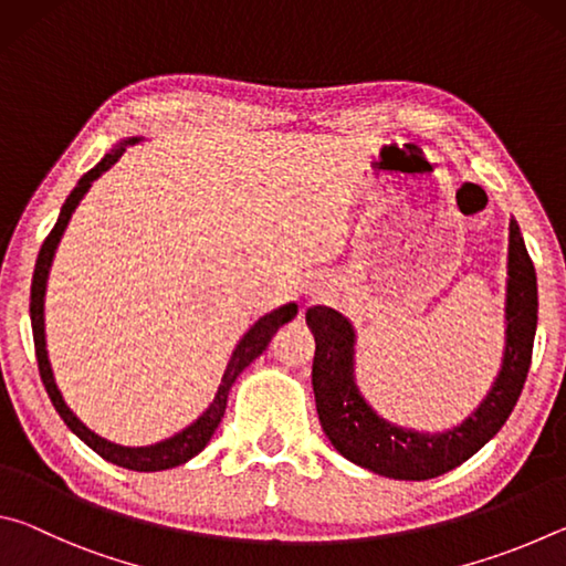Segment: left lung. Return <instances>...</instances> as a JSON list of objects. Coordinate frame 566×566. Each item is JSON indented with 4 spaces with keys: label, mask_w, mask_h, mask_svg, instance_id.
<instances>
[{
    "label": "left lung",
    "mask_w": 566,
    "mask_h": 566,
    "mask_svg": "<svg viewBox=\"0 0 566 566\" xmlns=\"http://www.w3.org/2000/svg\"><path fill=\"white\" fill-rule=\"evenodd\" d=\"M536 272L526 252L520 224L510 222L506 260L504 357L492 389L472 415L447 432H415L379 417L361 397L354 379L352 322L332 306H310L306 324L317 349L312 364V387L324 434L349 462L389 479H434L467 462L510 419L522 395L532 364L536 332Z\"/></svg>",
    "instance_id": "8db88e82"
}]
</instances>
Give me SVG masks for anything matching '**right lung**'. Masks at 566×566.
<instances>
[{"instance_id":"obj_1","label":"right lung","mask_w":566,"mask_h":566,"mask_svg":"<svg viewBox=\"0 0 566 566\" xmlns=\"http://www.w3.org/2000/svg\"><path fill=\"white\" fill-rule=\"evenodd\" d=\"M142 137H127L122 139L117 147H114L109 155H104V159L99 161L97 167L90 169L87 175H84L80 181H76V187L72 189V195L66 197V202L62 205V212L60 219H56L54 229L50 232V237L44 239V244L40 249V256H36V264H34V276H32V294H30V317H32V334H34V352H36V364H40V375L44 381V389L46 395H50L54 409L60 411V417L64 419V424L72 429V432L82 439L84 444L90 449H94L102 459H107V462L124 467V469H132V472H161V469H171V467H179L189 462L191 457H197L202 449L209 444V439L217 432L219 421L224 417V409H227V397H229V389L237 381V377L242 375V371L252 364L260 354L266 349V344L272 342V337L276 334V329L282 327V324L292 322L296 317V306L294 302L280 306V310H274L270 314H264L262 319H256L249 332L244 334L242 339H239L237 349L232 352V357H229V364L224 369V377H222V385H219L217 395L212 399V405H209L202 417H197L191 421L189 427L181 429L175 437L169 439H161L157 444H149V447H122V444H114L109 439H104L99 434H94L92 429L84 424V421L74 415V411L66 407V401L62 397L60 387H56L54 381V371H52V364H50V354H46V339H44V292H46V280H50V270H52V260H54V252H56V244H60V239L64 234L66 224H70L72 212L76 209V205L82 202V197L87 195L92 181L99 179L104 171L109 167H114L119 161V157L124 155V149L129 145H137Z\"/></svg>"}]
</instances>
